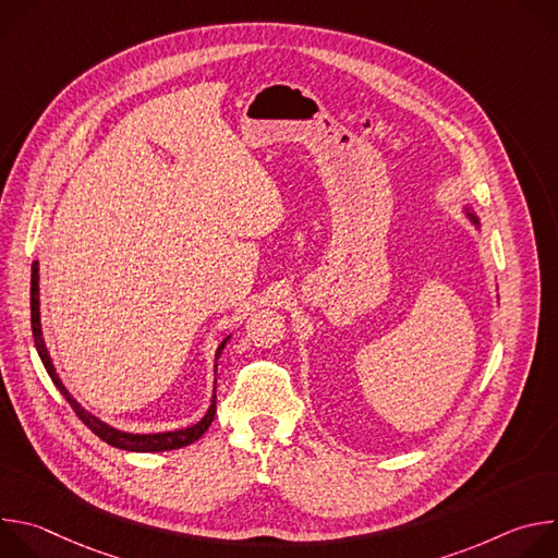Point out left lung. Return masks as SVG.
I'll list each match as a JSON object with an SVG mask.
<instances>
[{
  "mask_svg": "<svg viewBox=\"0 0 558 558\" xmlns=\"http://www.w3.org/2000/svg\"><path fill=\"white\" fill-rule=\"evenodd\" d=\"M470 218H472V222H474V225H476V222H480V220H476V216H474V214H470Z\"/></svg>",
  "mask_w": 558,
  "mask_h": 558,
  "instance_id": "obj_1",
  "label": "left lung"
}]
</instances>
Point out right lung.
<instances>
[{
  "mask_svg": "<svg viewBox=\"0 0 558 558\" xmlns=\"http://www.w3.org/2000/svg\"><path fill=\"white\" fill-rule=\"evenodd\" d=\"M37 263H33V274H31V327H33V338H35V347H37V353L52 379V384L59 388V392L65 397V402L70 404V409L76 413V417L82 420L97 437H101L106 444L114 446V448H121V450H132V452H163V450H177V448H183V446H190L194 444L198 437H203V433L209 428V424L214 422V415H216V392H214V400H211V407L207 411V415L190 426V428H181V430H172V433H156V435H132V433H121V430H114L110 428L108 424L99 422L97 417H93L90 413H86L82 407H78L70 392L65 390V386L61 384L59 375L54 373V366L50 362V355L46 351V344H44V338H41V323H39V274H37ZM229 342L222 340V344L218 347L216 351V360L220 357L225 344ZM218 366V364H216Z\"/></svg>",
  "mask_w": 558,
  "mask_h": 558,
  "instance_id": "right-lung-1",
  "label": "right lung"
}]
</instances>
